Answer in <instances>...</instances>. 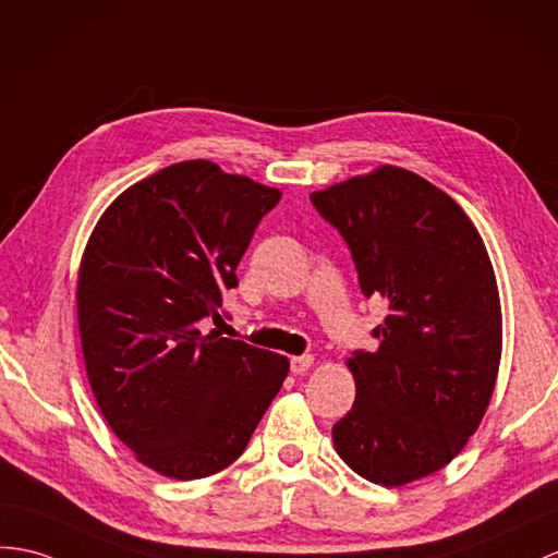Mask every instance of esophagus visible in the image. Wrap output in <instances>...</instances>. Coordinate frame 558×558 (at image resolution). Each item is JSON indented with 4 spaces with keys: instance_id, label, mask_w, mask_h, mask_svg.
I'll list each match as a JSON object with an SVG mask.
<instances>
[{
    "instance_id": "1",
    "label": "esophagus",
    "mask_w": 558,
    "mask_h": 558,
    "mask_svg": "<svg viewBox=\"0 0 558 558\" xmlns=\"http://www.w3.org/2000/svg\"><path fill=\"white\" fill-rule=\"evenodd\" d=\"M311 366H314V356L306 354V356H292L290 359V368L294 375H302L306 373Z\"/></svg>"
}]
</instances>
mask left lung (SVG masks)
<instances>
[{"mask_svg": "<svg viewBox=\"0 0 558 558\" xmlns=\"http://www.w3.org/2000/svg\"><path fill=\"white\" fill-rule=\"evenodd\" d=\"M342 232L361 290L390 314L380 347L347 359L352 411L332 425L340 459L401 487L454 459L481 425L501 361V304L481 232L447 192L399 166L311 194Z\"/></svg>", "mask_w": 558, "mask_h": 558, "instance_id": "8db88e82", "label": "left lung"}]
</instances>
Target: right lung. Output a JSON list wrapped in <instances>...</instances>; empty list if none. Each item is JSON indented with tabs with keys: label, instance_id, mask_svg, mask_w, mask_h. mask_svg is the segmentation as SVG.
I'll list each match as a JSON object with an SVG mask.
<instances>
[{
	"label": "right lung",
	"instance_id": "obj_1",
	"mask_svg": "<svg viewBox=\"0 0 558 558\" xmlns=\"http://www.w3.org/2000/svg\"><path fill=\"white\" fill-rule=\"evenodd\" d=\"M280 197L180 161L121 192L85 244L75 306L89 387L116 437L166 477L223 471L288 378V356L202 326Z\"/></svg>",
	"mask_w": 558,
	"mask_h": 558
}]
</instances>
